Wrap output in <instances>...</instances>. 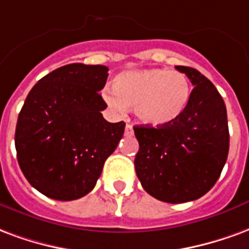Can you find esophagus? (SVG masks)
Wrapping results in <instances>:
<instances>
[{
    "label": "esophagus",
    "mask_w": 249,
    "mask_h": 249,
    "mask_svg": "<svg viewBox=\"0 0 249 249\" xmlns=\"http://www.w3.org/2000/svg\"><path fill=\"white\" fill-rule=\"evenodd\" d=\"M132 134H134V128H132L131 124H127L126 130H124V135H127V137H131Z\"/></svg>",
    "instance_id": "obj_1"
}]
</instances>
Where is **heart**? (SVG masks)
<instances>
[{
	"label": "heart",
	"instance_id": "1",
	"mask_svg": "<svg viewBox=\"0 0 249 249\" xmlns=\"http://www.w3.org/2000/svg\"><path fill=\"white\" fill-rule=\"evenodd\" d=\"M112 91L102 98L112 111L134 108L135 117L151 127L171 124L186 111L191 87L188 78L178 70L144 69L119 72L112 79Z\"/></svg>",
	"mask_w": 249,
	"mask_h": 249
}]
</instances>
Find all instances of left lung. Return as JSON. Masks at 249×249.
I'll return each instance as SVG.
<instances>
[{"label": "left lung", "mask_w": 249, "mask_h": 249, "mask_svg": "<svg viewBox=\"0 0 249 249\" xmlns=\"http://www.w3.org/2000/svg\"><path fill=\"white\" fill-rule=\"evenodd\" d=\"M175 67L194 85L186 111L168 126H134L138 179L151 196L174 204L210 191L230 150L227 108L216 87L196 69Z\"/></svg>", "instance_id": "8db88e82"}]
</instances>
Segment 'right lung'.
I'll list each match as a JSON object with an SVG mask.
<instances>
[{
    "label": "right lung",
    "instance_id": "1",
    "mask_svg": "<svg viewBox=\"0 0 249 249\" xmlns=\"http://www.w3.org/2000/svg\"><path fill=\"white\" fill-rule=\"evenodd\" d=\"M107 77L102 65L70 63L41 78L25 99L14 138L18 164L45 196L87 195L122 139L126 123L107 122L101 112Z\"/></svg>",
    "mask_w": 249,
    "mask_h": 249
}]
</instances>
